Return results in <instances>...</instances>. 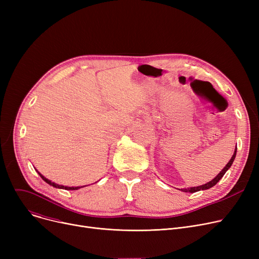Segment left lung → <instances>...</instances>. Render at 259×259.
Segmentation results:
<instances>
[{
	"label": "left lung",
	"mask_w": 259,
	"mask_h": 259,
	"mask_svg": "<svg viewBox=\"0 0 259 259\" xmlns=\"http://www.w3.org/2000/svg\"><path fill=\"white\" fill-rule=\"evenodd\" d=\"M236 150H237V147H235L234 153H233L232 157H231V159L229 160L228 164L226 165V167H225V168H224V169H223L219 174H217V176H215V178H214L212 181L208 182V183H207V184H205V185L198 186V187H190V188H184V189H179V190H181V191H183V192L194 193V192L200 191V190H207V189H210V188H212L213 186H215L217 183H219V182L223 179V176H224V175H225V173L230 169V167L232 166L233 161H234V159H235V156H236Z\"/></svg>",
	"instance_id": "1"
}]
</instances>
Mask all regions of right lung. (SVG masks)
Instances as JSON below:
<instances>
[{"label": "right lung", "instance_id": "obj_1", "mask_svg": "<svg viewBox=\"0 0 259 259\" xmlns=\"http://www.w3.org/2000/svg\"><path fill=\"white\" fill-rule=\"evenodd\" d=\"M35 171H37L36 169H35ZM37 173H38V175L40 176V178L43 179V181L44 182H46L48 185H50V186H52V187H54V188H58V189H65V190H78L79 188H83V187H86V186H80V187H68V186H63V185H59V184H56V183H53V182H51V181H49L48 179H46L45 176H43L42 174H40L38 171H37Z\"/></svg>", "mask_w": 259, "mask_h": 259}]
</instances>
